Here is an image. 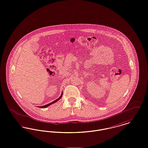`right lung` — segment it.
Returning <instances> with one entry per match:
<instances>
[{"label": "right lung", "instance_id": "obj_1", "mask_svg": "<svg viewBox=\"0 0 148 148\" xmlns=\"http://www.w3.org/2000/svg\"><path fill=\"white\" fill-rule=\"evenodd\" d=\"M62 95H63V92L62 93V94H61L60 97L59 98H58L57 99H56V100H54V101H53V102L50 103L48 104H47V105H45V106H39V108H47V107H48V106L51 105V104H53V103H56V101H58L59 99H60L62 98Z\"/></svg>", "mask_w": 148, "mask_h": 148}]
</instances>
